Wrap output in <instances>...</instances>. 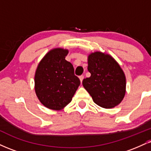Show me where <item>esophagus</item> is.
<instances>
[{
  "label": "esophagus",
  "instance_id": "34e87169",
  "mask_svg": "<svg viewBox=\"0 0 151 151\" xmlns=\"http://www.w3.org/2000/svg\"><path fill=\"white\" fill-rule=\"evenodd\" d=\"M84 75L79 76V79H80L81 82H82V81H83V79H84Z\"/></svg>",
  "mask_w": 151,
  "mask_h": 151
}]
</instances>
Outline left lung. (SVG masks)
Returning a JSON list of instances; mask_svg holds the SVG:
<instances>
[{
  "mask_svg": "<svg viewBox=\"0 0 151 151\" xmlns=\"http://www.w3.org/2000/svg\"><path fill=\"white\" fill-rule=\"evenodd\" d=\"M91 77L82 84L95 104L111 109L121 103L126 93V77L121 67L110 55L96 52L88 58Z\"/></svg>",
  "mask_w": 151,
  "mask_h": 151,
  "instance_id": "left-lung-1",
  "label": "left lung"
}]
</instances>
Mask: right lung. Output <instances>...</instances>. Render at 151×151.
<instances>
[{
  "instance_id": "right-lung-1",
  "label": "right lung",
  "mask_w": 151,
  "mask_h": 151,
  "mask_svg": "<svg viewBox=\"0 0 151 151\" xmlns=\"http://www.w3.org/2000/svg\"><path fill=\"white\" fill-rule=\"evenodd\" d=\"M67 54V50H52L41 60L35 72L37 96L45 106L53 110H60L70 103L80 85L73 65L65 60Z\"/></svg>"
}]
</instances>
